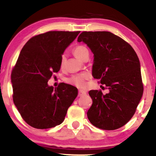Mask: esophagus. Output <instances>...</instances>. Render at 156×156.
I'll return each instance as SVG.
<instances>
[{
    "label": "esophagus",
    "instance_id": "34e87169",
    "mask_svg": "<svg viewBox=\"0 0 156 156\" xmlns=\"http://www.w3.org/2000/svg\"><path fill=\"white\" fill-rule=\"evenodd\" d=\"M86 94V92L85 90H78V95H79V96H82V95H84Z\"/></svg>",
    "mask_w": 156,
    "mask_h": 156
}]
</instances>
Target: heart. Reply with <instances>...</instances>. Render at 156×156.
<instances>
[{"instance_id":"heart-1","label":"heart","mask_w":156,"mask_h":156,"mask_svg":"<svg viewBox=\"0 0 156 156\" xmlns=\"http://www.w3.org/2000/svg\"><path fill=\"white\" fill-rule=\"evenodd\" d=\"M88 52V50L85 45H78L76 46L73 48V53L78 58L82 59L83 56L84 55V54ZM66 62V54L63 53L61 56V66L63 67L65 64ZM90 78L89 74L86 73H78L75 74L71 77H70L69 78L67 79V82L68 83L75 86L78 88H84L86 85V80Z\"/></svg>"}]
</instances>
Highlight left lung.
Segmentation results:
<instances>
[{
  "mask_svg": "<svg viewBox=\"0 0 156 156\" xmlns=\"http://www.w3.org/2000/svg\"><path fill=\"white\" fill-rule=\"evenodd\" d=\"M94 54L92 74L109 90H91L89 121L103 130L126 125L136 113L143 93L140 61L129 43L108 31H83L78 38Z\"/></svg>",
  "mask_w": 156,
  "mask_h": 156,
  "instance_id": "left-lung-1",
  "label": "left lung"
}]
</instances>
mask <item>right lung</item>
Listing matches in <instances>:
<instances>
[{
    "label": "right lung",
    "mask_w": 156,
    "mask_h": 156,
    "mask_svg": "<svg viewBox=\"0 0 156 156\" xmlns=\"http://www.w3.org/2000/svg\"><path fill=\"white\" fill-rule=\"evenodd\" d=\"M80 31H48L27 41L11 73L13 100L23 119L37 129L63 122L78 89L61 83L53 89L48 81L61 68V56Z\"/></svg>",
    "instance_id": "obj_1"
}]
</instances>
